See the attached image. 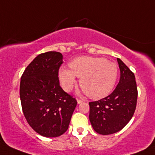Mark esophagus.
<instances>
[{
    "label": "esophagus",
    "mask_w": 155,
    "mask_h": 155,
    "mask_svg": "<svg viewBox=\"0 0 155 155\" xmlns=\"http://www.w3.org/2000/svg\"><path fill=\"white\" fill-rule=\"evenodd\" d=\"M82 102H83V100H82V99H77V102H78V104H80V103H82Z\"/></svg>",
    "instance_id": "34e87169"
}]
</instances>
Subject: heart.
I'll return each instance as SVG.
<instances>
[{
  "instance_id": "heart-1",
  "label": "heart",
  "mask_w": 155,
  "mask_h": 155,
  "mask_svg": "<svg viewBox=\"0 0 155 155\" xmlns=\"http://www.w3.org/2000/svg\"><path fill=\"white\" fill-rule=\"evenodd\" d=\"M71 70L61 68L59 79L65 91L72 89L80 78L82 90L91 99H99L108 95L117 79L118 68L115 63L103 58L82 56L73 59L69 64Z\"/></svg>"
}]
</instances>
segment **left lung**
Masks as SVG:
<instances>
[{
    "label": "left lung",
    "mask_w": 155,
    "mask_h": 155,
    "mask_svg": "<svg viewBox=\"0 0 155 155\" xmlns=\"http://www.w3.org/2000/svg\"><path fill=\"white\" fill-rule=\"evenodd\" d=\"M120 82L115 90L100 100L89 102V120L94 131L108 135L120 131L132 118L137 106V87L134 74L117 58Z\"/></svg>",
    "instance_id": "obj_1"
}]
</instances>
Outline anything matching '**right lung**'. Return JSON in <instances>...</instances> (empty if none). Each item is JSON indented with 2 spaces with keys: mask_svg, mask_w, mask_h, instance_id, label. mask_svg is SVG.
Masks as SVG:
<instances>
[{
  "mask_svg": "<svg viewBox=\"0 0 155 155\" xmlns=\"http://www.w3.org/2000/svg\"><path fill=\"white\" fill-rule=\"evenodd\" d=\"M61 53H41L32 60L21 78L23 113L31 128L46 137L61 136L68 130L77 101L59 85Z\"/></svg>",
  "mask_w": 155,
  "mask_h": 155,
  "instance_id": "obj_1",
  "label": "right lung"
}]
</instances>
